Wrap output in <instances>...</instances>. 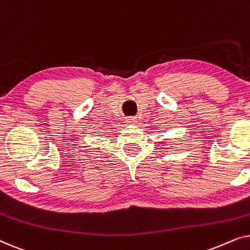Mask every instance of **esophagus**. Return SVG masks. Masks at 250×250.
<instances>
[{
	"instance_id": "1",
	"label": "esophagus",
	"mask_w": 250,
	"mask_h": 250,
	"mask_svg": "<svg viewBox=\"0 0 250 250\" xmlns=\"http://www.w3.org/2000/svg\"><path fill=\"white\" fill-rule=\"evenodd\" d=\"M126 123H127V124H136V123H138V118L136 117H128L127 119H126Z\"/></svg>"
}]
</instances>
